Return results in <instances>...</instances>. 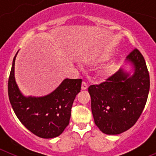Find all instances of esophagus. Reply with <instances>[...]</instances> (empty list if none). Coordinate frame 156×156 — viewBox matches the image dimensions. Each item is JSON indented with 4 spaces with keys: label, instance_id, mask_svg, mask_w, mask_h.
Listing matches in <instances>:
<instances>
[{
    "label": "esophagus",
    "instance_id": "esophagus-1",
    "mask_svg": "<svg viewBox=\"0 0 156 156\" xmlns=\"http://www.w3.org/2000/svg\"><path fill=\"white\" fill-rule=\"evenodd\" d=\"M81 88H82V90H86L87 88V83L83 81V82L82 83V86H81Z\"/></svg>",
    "mask_w": 156,
    "mask_h": 156
}]
</instances>
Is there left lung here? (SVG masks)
I'll return each mask as SVG.
<instances>
[{
	"label": "left lung",
	"instance_id": "8db88e82",
	"mask_svg": "<svg viewBox=\"0 0 156 156\" xmlns=\"http://www.w3.org/2000/svg\"><path fill=\"white\" fill-rule=\"evenodd\" d=\"M126 59L134 66L131 76L120 69L100 84L88 87L95 124L105 134H119L131 128L148 99L150 78L142 54L134 48Z\"/></svg>",
	"mask_w": 156,
	"mask_h": 156
}]
</instances>
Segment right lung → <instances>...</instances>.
<instances>
[{
	"label": "right lung",
	"mask_w": 156,
	"mask_h": 156,
	"mask_svg": "<svg viewBox=\"0 0 156 156\" xmlns=\"http://www.w3.org/2000/svg\"><path fill=\"white\" fill-rule=\"evenodd\" d=\"M17 53L8 84L12 108L20 122L34 134L42 138L58 137L69 123L72 105L81 90L82 79L64 80L55 90L44 97L26 98L20 93L15 80Z\"/></svg>",
	"instance_id": "1"
}]
</instances>
